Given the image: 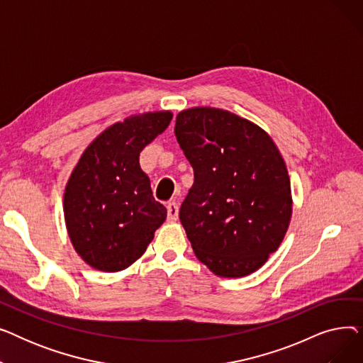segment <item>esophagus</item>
<instances>
[{"mask_svg":"<svg viewBox=\"0 0 363 363\" xmlns=\"http://www.w3.org/2000/svg\"><path fill=\"white\" fill-rule=\"evenodd\" d=\"M178 212H179L178 203L170 201V203L167 204V220H169V222H175V220L178 219Z\"/></svg>","mask_w":363,"mask_h":363,"instance_id":"esophagus-1","label":"esophagus"}]
</instances>
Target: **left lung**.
<instances>
[{
  "instance_id": "left-lung-1",
  "label": "left lung",
  "mask_w": 363,
  "mask_h": 363,
  "mask_svg": "<svg viewBox=\"0 0 363 363\" xmlns=\"http://www.w3.org/2000/svg\"><path fill=\"white\" fill-rule=\"evenodd\" d=\"M175 135L194 169L179 220L197 259L225 278L257 271L291 219L290 178L275 143L257 125L212 107L181 111Z\"/></svg>"
}]
</instances>
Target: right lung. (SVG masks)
<instances>
[{
    "instance_id": "1",
    "label": "right lung",
    "mask_w": 363,
    "mask_h": 363,
    "mask_svg": "<svg viewBox=\"0 0 363 363\" xmlns=\"http://www.w3.org/2000/svg\"><path fill=\"white\" fill-rule=\"evenodd\" d=\"M170 111L144 113L107 128L84 151L65 191L70 241L94 269H126L166 219L140 167V152L169 126Z\"/></svg>"
}]
</instances>
